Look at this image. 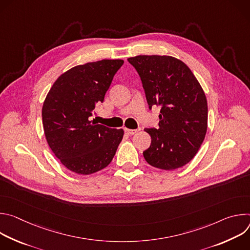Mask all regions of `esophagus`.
Wrapping results in <instances>:
<instances>
[{
	"label": "esophagus",
	"mask_w": 250,
	"mask_h": 250,
	"mask_svg": "<svg viewBox=\"0 0 250 250\" xmlns=\"http://www.w3.org/2000/svg\"><path fill=\"white\" fill-rule=\"evenodd\" d=\"M125 132L128 135H132L137 132V129H129V128H125Z\"/></svg>",
	"instance_id": "esophagus-1"
}]
</instances>
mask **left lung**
Masks as SVG:
<instances>
[{
  "mask_svg": "<svg viewBox=\"0 0 250 250\" xmlns=\"http://www.w3.org/2000/svg\"><path fill=\"white\" fill-rule=\"evenodd\" d=\"M136 69L149 109L160 105L159 127L145 128L151 136L144 151L148 164L163 170L178 169L197 154L208 128L205 92L190 68L169 55L127 58Z\"/></svg>",
  "mask_w": 250,
  "mask_h": 250,
  "instance_id": "obj_1",
  "label": "left lung"
}]
</instances>
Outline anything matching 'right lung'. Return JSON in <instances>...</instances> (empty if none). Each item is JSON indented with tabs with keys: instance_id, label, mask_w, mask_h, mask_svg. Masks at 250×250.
I'll use <instances>...</instances> for the list:
<instances>
[{
	"instance_id": "add662e5",
	"label": "right lung",
	"mask_w": 250,
	"mask_h": 250,
	"mask_svg": "<svg viewBox=\"0 0 250 250\" xmlns=\"http://www.w3.org/2000/svg\"><path fill=\"white\" fill-rule=\"evenodd\" d=\"M122 59H103L77 65L61 74L42 105L45 138L54 155L70 171L90 175L108 166L124 136L90 121L103 103Z\"/></svg>"
}]
</instances>
